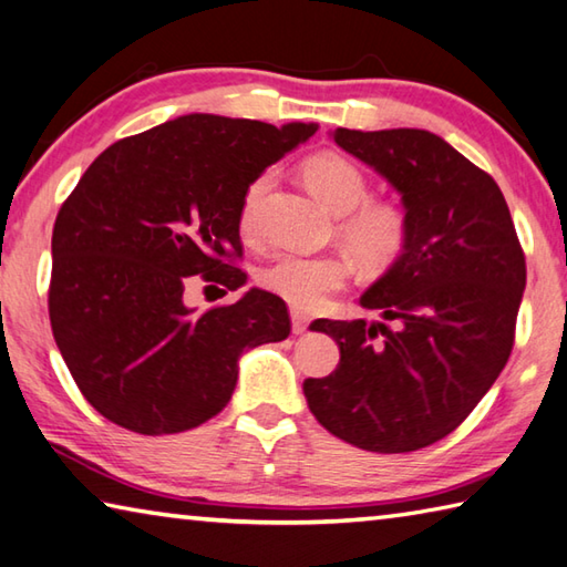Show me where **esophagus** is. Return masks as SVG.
<instances>
[{
    "label": "esophagus",
    "mask_w": 567,
    "mask_h": 567,
    "mask_svg": "<svg viewBox=\"0 0 567 567\" xmlns=\"http://www.w3.org/2000/svg\"><path fill=\"white\" fill-rule=\"evenodd\" d=\"M290 317H292V332L295 334H305L307 332V324H310V319H307V315L292 310Z\"/></svg>",
    "instance_id": "obj_1"
}]
</instances>
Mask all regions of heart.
<instances>
[{
    "mask_svg": "<svg viewBox=\"0 0 567 567\" xmlns=\"http://www.w3.org/2000/svg\"><path fill=\"white\" fill-rule=\"evenodd\" d=\"M302 176L319 200L342 215L339 235L359 262L384 267L396 260L409 238L406 213L394 203L369 200V183L352 161L339 153H317L307 158ZM272 173L257 176L240 200L238 230L243 240L255 243L262 233V200L270 190ZM352 267L342 255H302L282 252L267 262L257 280L267 292L280 297L297 312H312L322 307L329 295L342 290Z\"/></svg>",
    "mask_w": 567,
    "mask_h": 567,
    "instance_id": "obj_1",
    "label": "heart"
}]
</instances>
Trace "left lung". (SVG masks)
<instances>
[{
    "mask_svg": "<svg viewBox=\"0 0 567 567\" xmlns=\"http://www.w3.org/2000/svg\"><path fill=\"white\" fill-rule=\"evenodd\" d=\"M332 138L394 185L409 238L359 300L395 327L317 319L310 329L334 339L339 364L302 389L329 434L406 454L449 436L503 372L526 255L496 181L436 133L337 128Z\"/></svg>",
    "mask_w": 567,
    "mask_h": 567,
    "instance_id": "obj_1",
    "label": "left lung"
}]
</instances>
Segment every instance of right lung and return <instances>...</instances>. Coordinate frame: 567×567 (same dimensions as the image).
Wrapping results in <instances>:
<instances>
[{"label": "right lung", "mask_w": 567, "mask_h": 567, "mask_svg": "<svg viewBox=\"0 0 567 567\" xmlns=\"http://www.w3.org/2000/svg\"><path fill=\"white\" fill-rule=\"evenodd\" d=\"M315 131L188 113L116 141L86 168L51 235L49 319L101 416L146 436L200 426L230 401L240 354L290 334L285 302L257 287L208 312L185 307L183 292L193 275L245 285V188Z\"/></svg>", "instance_id": "obj_1"}]
</instances>
